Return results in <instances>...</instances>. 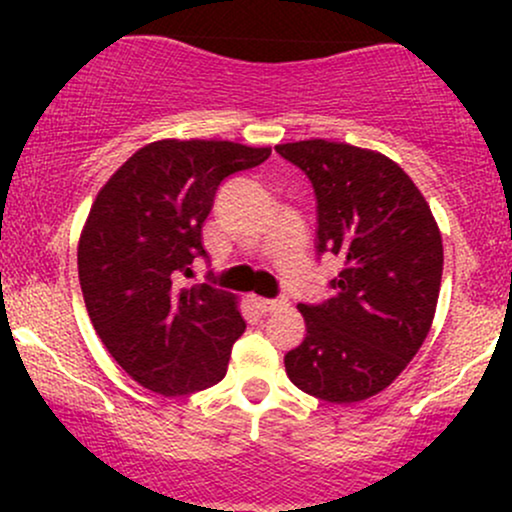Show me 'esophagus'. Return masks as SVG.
Returning <instances> with one entry per match:
<instances>
[{
  "label": "esophagus",
  "instance_id": "34e87169",
  "mask_svg": "<svg viewBox=\"0 0 512 512\" xmlns=\"http://www.w3.org/2000/svg\"><path fill=\"white\" fill-rule=\"evenodd\" d=\"M252 301H255V305L262 310V313H274V310L284 308L286 305V301H269V298H257V296L252 298Z\"/></svg>",
  "mask_w": 512,
  "mask_h": 512
}]
</instances>
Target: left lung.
<instances>
[{"instance_id":"8db88e82","label":"left lung","mask_w":512,"mask_h":512,"mask_svg":"<svg viewBox=\"0 0 512 512\" xmlns=\"http://www.w3.org/2000/svg\"><path fill=\"white\" fill-rule=\"evenodd\" d=\"M317 197V250L342 257L334 296L298 305L305 339L284 358L298 390L356 404L397 380L436 315L443 238L414 180L380 151L344 142L276 146Z\"/></svg>"}]
</instances>
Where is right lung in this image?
Masks as SVG:
<instances>
[{
    "label": "right lung",
    "instance_id": "obj_1",
    "mask_svg": "<svg viewBox=\"0 0 512 512\" xmlns=\"http://www.w3.org/2000/svg\"><path fill=\"white\" fill-rule=\"evenodd\" d=\"M269 146L158 139L134 151L93 199L76 248L93 330L132 380L163 397L223 380L245 332L233 293L180 276L204 255L202 223L221 180L267 161Z\"/></svg>",
    "mask_w": 512,
    "mask_h": 512
}]
</instances>
